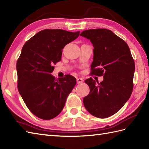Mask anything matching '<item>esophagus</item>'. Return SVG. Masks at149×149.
<instances>
[{
    "label": "esophagus",
    "instance_id": "34e87169",
    "mask_svg": "<svg viewBox=\"0 0 149 149\" xmlns=\"http://www.w3.org/2000/svg\"><path fill=\"white\" fill-rule=\"evenodd\" d=\"M83 82V79L82 78H77V83L78 84H81Z\"/></svg>",
    "mask_w": 149,
    "mask_h": 149
}]
</instances>
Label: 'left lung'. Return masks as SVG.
Wrapping results in <instances>:
<instances>
[{"instance_id":"8db88e82","label":"left lung","mask_w":149,"mask_h":149,"mask_svg":"<svg viewBox=\"0 0 149 149\" xmlns=\"http://www.w3.org/2000/svg\"><path fill=\"white\" fill-rule=\"evenodd\" d=\"M80 36L90 40L94 47L91 74L104 75L100 83L91 77L85 80L90 90L84 97V106L94 116L107 118L118 112L130 98L134 61L127 44L111 31L85 30Z\"/></svg>"}]
</instances>
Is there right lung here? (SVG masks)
<instances>
[{
    "instance_id": "obj_1",
    "label": "right lung",
    "mask_w": 149,
    "mask_h": 149,
    "mask_svg": "<svg viewBox=\"0 0 149 149\" xmlns=\"http://www.w3.org/2000/svg\"><path fill=\"white\" fill-rule=\"evenodd\" d=\"M80 32L45 29L24 44L17 63L18 90L27 107L43 120L58 116L76 84L70 75L56 79L54 64L61 61L62 50Z\"/></svg>"
}]
</instances>
